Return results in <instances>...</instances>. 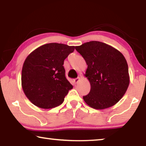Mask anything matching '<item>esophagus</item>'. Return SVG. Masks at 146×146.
<instances>
[{
  "instance_id": "1",
  "label": "esophagus",
  "mask_w": 146,
  "mask_h": 146,
  "mask_svg": "<svg viewBox=\"0 0 146 146\" xmlns=\"http://www.w3.org/2000/svg\"><path fill=\"white\" fill-rule=\"evenodd\" d=\"M80 77H78V78H75V79H73V82H75V84L76 83H77L79 80H80Z\"/></svg>"
}]
</instances>
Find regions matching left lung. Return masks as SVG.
<instances>
[{
  "mask_svg": "<svg viewBox=\"0 0 146 146\" xmlns=\"http://www.w3.org/2000/svg\"><path fill=\"white\" fill-rule=\"evenodd\" d=\"M88 68L84 76L91 90L84 96V102L95 110L115 105L126 92L129 84L127 61L119 51L107 44L91 41L76 46Z\"/></svg>",
  "mask_w": 146,
  "mask_h": 146,
  "instance_id": "obj_1",
  "label": "left lung"
}]
</instances>
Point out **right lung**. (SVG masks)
<instances>
[{
    "label": "right lung",
    "mask_w": 146,
    "mask_h": 146,
    "mask_svg": "<svg viewBox=\"0 0 146 146\" xmlns=\"http://www.w3.org/2000/svg\"><path fill=\"white\" fill-rule=\"evenodd\" d=\"M74 50L75 46L49 43L27 56L22 70V88L35 106L51 109L63 103L73 88L65 76L64 61Z\"/></svg>",
    "instance_id": "right-lung-1"
}]
</instances>
